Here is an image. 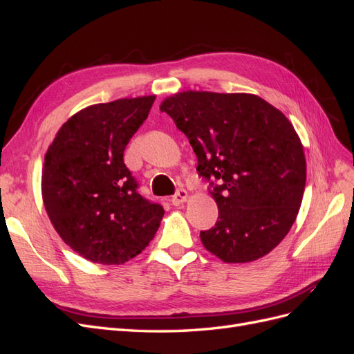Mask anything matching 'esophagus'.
Here are the masks:
<instances>
[{
    "instance_id": "obj_1",
    "label": "esophagus",
    "mask_w": 354,
    "mask_h": 354,
    "mask_svg": "<svg viewBox=\"0 0 354 354\" xmlns=\"http://www.w3.org/2000/svg\"><path fill=\"white\" fill-rule=\"evenodd\" d=\"M187 198H189L187 192L185 189H178L177 194L171 198V203L177 207V205H181V203H185L187 201Z\"/></svg>"
}]
</instances>
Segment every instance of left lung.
<instances>
[{
	"instance_id": "left-lung-1",
	"label": "left lung",
	"mask_w": 354,
	"mask_h": 354,
	"mask_svg": "<svg viewBox=\"0 0 354 354\" xmlns=\"http://www.w3.org/2000/svg\"><path fill=\"white\" fill-rule=\"evenodd\" d=\"M185 133L198 173L211 181L218 220L201 232L224 263L259 260L281 243L306 187V156L292 124L255 94L183 91L160 108Z\"/></svg>"
}]
</instances>
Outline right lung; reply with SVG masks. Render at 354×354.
<instances>
[{
    "label": "right lung",
    "mask_w": 354,
    "mask_h": 354,
    "mask_svg": "<svg viewBox=\"0 0 354 354\" xmlns=\"http://www.w3.org/2000/svg\"><path fill=\"white\" fill-rule=\"evenodd\" d=\"M155 95L88 106L60 127L48 146L41 192L53 227L85 260L124 264L155 236L164 208L137 194L124 164L130 138Z\"/></svg>",
    "instance_id": "1"
}]
</instances>
